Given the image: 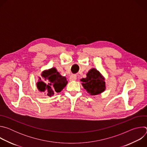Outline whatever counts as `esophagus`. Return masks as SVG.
<instances>
[{
    "label": "esophagus",
    "instance_id": "34e87169",
    "mask_svg": "<svg viewBox=\"0 0 147 147\" xmlns=\"http://www.w3.org/2000/svg\"><path fill=\"white\" fill-rule=\"evenodd\" d=\"M77 79V76L75 74H71L70 77V81H75Z\"/></svg>",
    "mask_w": 147,
    "mask_h": 147
}]
</instances>
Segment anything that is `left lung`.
Segmentation results:
<instances>
[{"instance_id": "1", "label": "left lung", "mask_w": 147, "mask_h": 147, "mask_svg": "<svg viewBox=\"0 0 147 147\" xmlns=\"http://www.w3.org/2000/svg\"><path fill=\"white\" fill-rule=\"evenodd\" d=\"M82 85L91 95H96L105 90V82L100 73L95 69H91L87 74V77L81 80Z\"/></svg>"}]
</instances>
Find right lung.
Masks as SVG:
<instances>
[{"instance_id":"1","label":"right lung","mask_w":147,"mask_h":147,"mask_svg":"<svg viewBox=\"0 0 147 147\" xmlns=\"http://www.w3.org/2000/svg\"><path fill=\"white\" fill-rule=\"evenodd\" d=\"M41 76L47 81V84L40 81L39 77V81L36 83L37 88L49 96H52L55 93L60 92L67 84L66 78L61 76L55 68L43 71Z\"/></svg>"}]
</instances>
